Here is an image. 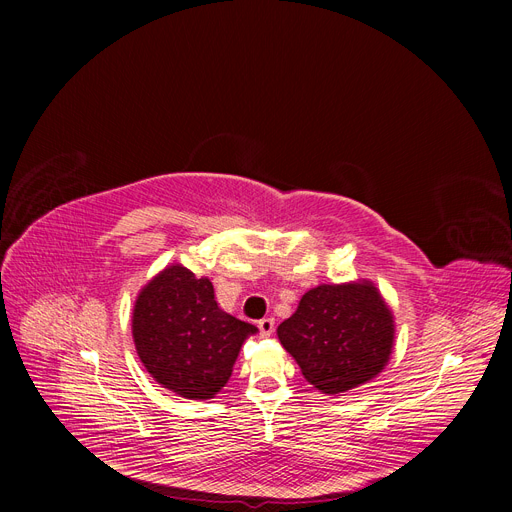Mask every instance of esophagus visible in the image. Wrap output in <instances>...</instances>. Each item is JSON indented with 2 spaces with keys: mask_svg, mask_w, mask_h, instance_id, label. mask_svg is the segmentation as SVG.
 I'll list each match as a JSON object with an SVG mask.
<instances>
[{
  "mask_svg": "<svg viewBox=\"0 0 512 512\" xmlns=\"http://www.w3.org/2000/svg\"><path fill=\"white\" fill-rule=\"evenodd\" d=\"M257 328H259V334H261L263 338L272 336L274 330H276V319H274V317H263V319L259 321V324H257Z\"/></svg>",
  "mask_w": 512,
  "mask_h": 512,
  "instance_id": "obj_1",
  "label": "esophagus"
}]
</instances>
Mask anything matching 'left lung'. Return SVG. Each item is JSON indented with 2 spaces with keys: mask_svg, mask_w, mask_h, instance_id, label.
Masks as SVG:
<instances>
[{
  "mask_svg": "<svg viewBox=\"0 0 512 512\" xmlns=\"http://www.w3.org/2000/svg\"><path fill=\"white\" fill-rule=\"evenodd\" d=\"M278 338L309 384L340 394L367 384L388 365L394 315L369 280L319 284L278 326Z\"/></svg>",
  "mask_w": 512,
  "mask_h": 512,
  "instance_id": "obj_1",
  "label": "left lung"
}]
</instances>
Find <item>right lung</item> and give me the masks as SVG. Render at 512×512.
Listing matches in <instances>:
<instances>
[{"label":"right lung","mask_w":512,"mask_h":512,"mask_svg":"<svg viewBox=\"0 0 512 512\" xmlns=\"http://www.w3.org/2000/svg\"><path fill=\"white\" fill-rule=\"evenodd\" d=\"M257 328L226 313L209 278L180 263L155 274L132 309V340L147 373L191 400H207L230 380L240 346Z\"/></svg>","instance_id":"add662e5"}]
</instances>
